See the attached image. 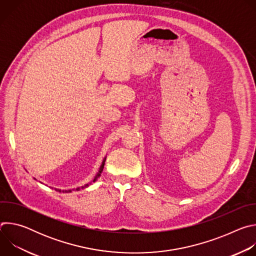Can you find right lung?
Here are the masks:
<instances>
[{
	"label": "right lung",
	"instance_id": "obj_1",
	"mask_svg": "<svg viewBox=\"0 0 256 256\" xmlns=\"http://www.w3.org/2000/svg\"><path fill=\"white\" fill-rule=\"evenodd\" d=\"M105 160H106V158H104V159H103V161H102V164H101V166H100V168H99V171H98V173H97V174H96V176H95V178H94V179H93V182H95V181H96V180H97V178H98V177H99V176H100V175H101V172H102V171H103V168H104V164H105ZM89 186V184H85V186H82V188H76V190H80V188H87V186ZM56 190H58V192H60V190H56ZM72 192V190H62V192Z\"/></svg>",
	"mask_w": 256,
	"mask_h": 256
}]
</instances>
